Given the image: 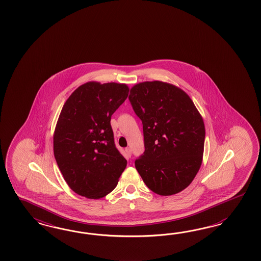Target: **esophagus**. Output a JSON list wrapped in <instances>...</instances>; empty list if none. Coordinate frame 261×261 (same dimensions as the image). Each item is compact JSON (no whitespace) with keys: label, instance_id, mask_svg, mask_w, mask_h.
<instances>
[{"label":"esophagus","instance_id":"1","mask_svg":"<svg viewBox=\"0 0 261 261\" xmlns=\"http://www.w3.org/2000/svg\"><path fill=\"white\" fill-rule=\"evenodd\" d=\"M132 155V150L130 148H125V157L127 159L131 158Z\"/></svg>","mask_w":261,"mask_h":261}]
</instances>
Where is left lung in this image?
Instances as JSON below:
<instances>
[{"instance_id":"left-lung-1","label":"left lung","mask_w":261,"mask_h":261,"mask_svg":"<svg viewBox=\"0 0 261 261\" xmlns=\"http://www.w3.org/2000/svg\"><path fill=\"white\" fill-rule=\"evenodd\" d=\"M129 100L143 129L144 152L135 166L149 190L176 194L193 181L202 164L205 125L180 88L146 81L130 90Z\"/></svg>"}]
</instances>
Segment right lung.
I'll list each match as a JSON object with an SVG mask.
<instances>
[{"label": "right lung", "mask_w": 261, "mask_h": 261, "mask_svg": "<svg viewBox=\"0 0 261 261\" xmlns=\"http://www.w3.org/2000/svg\"><path fill=\"white\" fill-rule=\"evenodd\" d=\"M128 93L125 84L91 81L79 86L64 104L54 135V152L65 181L81 196H106L126 167L110 121Z\"/></svg>", "instance_id": "add662e5"}]
</instances>
